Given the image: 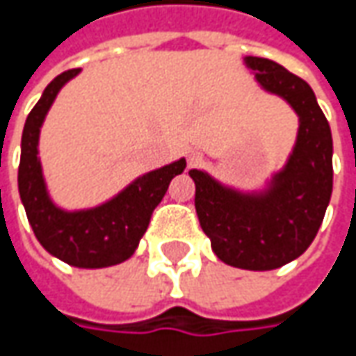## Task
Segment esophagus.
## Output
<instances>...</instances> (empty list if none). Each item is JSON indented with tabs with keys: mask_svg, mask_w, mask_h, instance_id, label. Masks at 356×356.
Listing matches in <instances>:
<instances>
[{
	"mask_svg": "<svg viewBox=\"0 0 356 356\" xmlns=\"http://www.w3.org/2000/svg\"><path fill=\"white\" fill-rule=\"evenodd\" d=\"M200 158H202V154H200L196 148H192V150H188V152H186V162H188V166H190V168L198 164Z\"/></svg>",
	"mask_w": 356,
	"mask_h": 356,
	"instance_id": "esophagus-1",
	"label": "esophagus"
}]
</instances>
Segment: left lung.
Instances as JSON below:
<instances>
[{"label": "left lung", "mask_w": 356, "mask_h": 356, "mask_svg": "<svg viewBox=\"0 0 356 356\" xmlns=\"http://www.w3.org/2000/svg\"><path fill=\"white\" fill-rule=\"evenodd\" d=\"M257 83L291 104L299 117L293 152L266 190L239 192L210 174L190 170L196 213L213 253L232 267L277 269L311 245L333 192V138L315 92L275 61L245 57Z\"/></svg>", "instance_id": "obj_1"}]
</instances>
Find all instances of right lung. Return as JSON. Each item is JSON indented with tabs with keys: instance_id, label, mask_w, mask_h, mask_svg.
<instances>
[{
	"instance_id": "1",
	"label": "right lung",
	"mask_w": 356,
	"mask_h": 356,
	"mask_svg": "<svg viewBox=\"0 0 356 356\" xmlns=\"http://www.w3.org/2000/svg\"><path fill=\"white\" fill-rule=\"evenodd\" d=\"M79 71L71 69L55 76L25 120L17 184L27 220L39 243L69 266L99 269L122 264L134 253L170 180L184 172L186 160L180 158L168 166L138 176L120 194L97 208L67 212L55 206L49 198L37 156L39 132L57 92Z\"/></svg>"
}]
</instances>
